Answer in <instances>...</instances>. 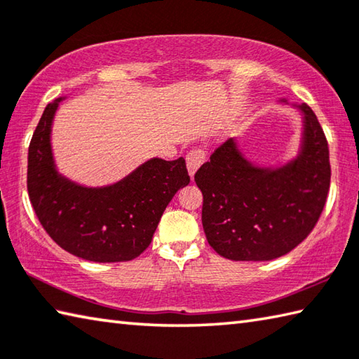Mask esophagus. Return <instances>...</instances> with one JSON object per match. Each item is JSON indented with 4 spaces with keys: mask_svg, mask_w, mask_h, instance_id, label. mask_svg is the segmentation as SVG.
Listing matches in <instances>:
<instances>
[{
    "mask_svg": "<svg viewBox=\"0 0 359 359\" xmlns=\"http://www.w3.org/2000/svg\"><path fill=\"white\" fill-rule=\"evenodd\" d=\"M205 161V152L202 149H191L190 152L187 154V168H188V174L194 177L198 169L201 168L202 163Z\"/></svg>",
    "mask_w": 359,
    "mask_h": 359,
    "instance_id": "obj_1",
    "label": "esophagus"
}]
</instances>
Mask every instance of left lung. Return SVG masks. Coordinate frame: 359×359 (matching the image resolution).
I'll list each match as a JSON object with an SVG mask.
<instances>
[{"instance_id": "1", "label": "left lung", "mask_w": 359, "mask_h": 359, "mask_svg": "<svg viewBox=\"0 0 359 359\" xmlns=\"http://www.w3.org/2000/svg\"><path fill=\"white\" fill-rule=\"evenodd\" d=\"M290 105L287 100H279ZM302 140L295 157L278 166L248 160L227 140L194 174L202 191L207 242L231 260H273L292 251L314 229L327 202L331 168L325 133L302 103Z\"/></svg>"}]
</instances>
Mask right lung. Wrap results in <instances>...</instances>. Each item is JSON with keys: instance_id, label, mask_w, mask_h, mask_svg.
<instances>
[{"instance_id": "1", "label": "right lung", "mask_w": 359, "mask_h": 359, "mask_svg": "<svg viewBox=\"0 0 359 359\" xmlns=\"http://www.w3.org/2000/svg\"><path fill=\"white\" fill-rule=\"evenodd\" d=\"M48 103L28 149V194L48 236L62 250L90 262H127L151 245L169 202L190 184L184 158H149L126 177L86 187L60 174L51 127L60 103Z\"/></svg>"}]
</instances>
